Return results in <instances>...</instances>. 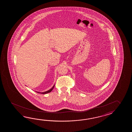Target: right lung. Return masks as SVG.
Here are the masks:
<instances>
[{
	"label": "right lung",
	"instance_id": "add662e5",
	"mask_svg": "<svg viewBox=\"0 0 132 132\" xmlns=\"http://www.w3.org/2000/svg\"><path fill=\"white\" fill-rule=\"evenodd\" d=\"M55 86V85H54L51 88L50 90H48L47 91H46L45 92H42V93H41V92H36L37 93H40V94H46V93H50L51 92L53 89L54 87ZM36 92V91H35Z\"/></svg>",
	"mask_w": 132,
	"mask_h": 132
}]
</instances>
